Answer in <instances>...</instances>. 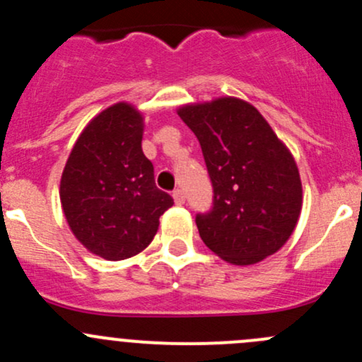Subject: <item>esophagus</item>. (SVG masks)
Returning <instances> with one entry per match:
<instances>
[{
  "instance_id": "esophagus-1",
  "label": "esophagus",
  "mask_w": 362,
  "mask_h": 362,
  "mask_svg": "<svg viewBox=\"0 0 362 362\" xmlns=\"http://www.w3.org/2000/svg\"><path fill=\"white\" fill-rule=\"evenodd\" d=\"M173 199H175V203H177V204H184L185 203V196H184V192H182V189H175Z\"/></svg>"
}]
</instances>
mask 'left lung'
<instances>
[{"instance_id":"obj_1","label":"left lung","mask_w":362,"mask_h":362,"mask_svg":"<svg viewBox=\"0 0 362 362\" xmlns=\"http://www.w3.org/2000/svg\"><path fill=\"white\" fill-rule=\"evenodd\" d=\"M177 112L199 140L214 185V206L196 215L204 245L236 266L282 249L303 204L301 178L286 144L257 108L238 98Z\"/></svg>"}]
</instances>
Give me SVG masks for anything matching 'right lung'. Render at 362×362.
Here are the masks:
<instances>
[{
  "instance_id": "1",
  "label": "right lung",
  "mask_w": 362,
  "mask_h": 362,
  "mask_svg": "<svg viewBox=\"0 0 362 362\" xmlns=\"http://www.w3.org/2000/svg\"><path fill=\"white\" fill-rule=\"evenodd\" d=\"M144 115L120 101L80 133L63 170L59 198L75 238L90 254L122 261L147 249L159 217L173 204L156 187L141 151Z\"/></svg>"
}]
</instances>
